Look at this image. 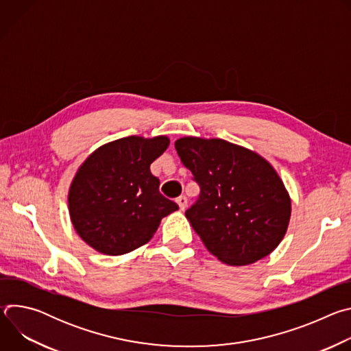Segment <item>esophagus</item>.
I'll list each match as a JSON object with an SVG mask.
<instances>
[{
    "instance_id": "obj_1",
    "label": "esophagus",
    "mask_w": 351,
    "mask_h": 351,
    "mask_svg": "<svg viewBox=\"0 0 351 351\" xmlns=\"http://www.w3.org/2000/svg\"><path fill=\"white\" fill-rule=\"evenodd\" d=\"M176 203H178L179 208H180L182 211H184L186 207H187V198H186L184 195H180V197L176 199Z\"/></svg>"
}]
</instances>
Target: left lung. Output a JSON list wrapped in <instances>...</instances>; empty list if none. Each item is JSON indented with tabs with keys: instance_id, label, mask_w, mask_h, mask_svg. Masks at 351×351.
Masks as SVG:
<instances>
[{
	"instance_id": "8db88e82",
	"label": "left lung",
	"mask_w": 351,
	"mask_h": 351,
	"mask_svg": "<svg viewBox=\"0 0 351 351\" xmlns=\"http://www.w3.org/2000/svg\"><path fill=\"white\" fill-rule=\"evenodd\" d=\"M175 148L202 189L186 218L208 252L234 267L269 256L291 214L290 195L275 168L222 138L187 136L178 138Z\"/></svg>"
}]
</instances>
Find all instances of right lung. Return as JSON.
Masks as SVG:
<instances>
[{
    "label": "right lung",
    "mask_w": 351,
    "mask_h": 351,
    "mask_svg": "<svg viewBox=\"0 0 351 351\" xmlns=\"http://www.w3.org/2000/svg\"><path fill=\"white\" fill-rule=\"evenodd\" d=\"M169 145L167 136H129L93 152L68 194L76 233L95 252L122 256L148 243L161 219L179 210L158 187L152 165Z\"/></svg>",
    "instance_id": "obj_1"
}]
</instances>
